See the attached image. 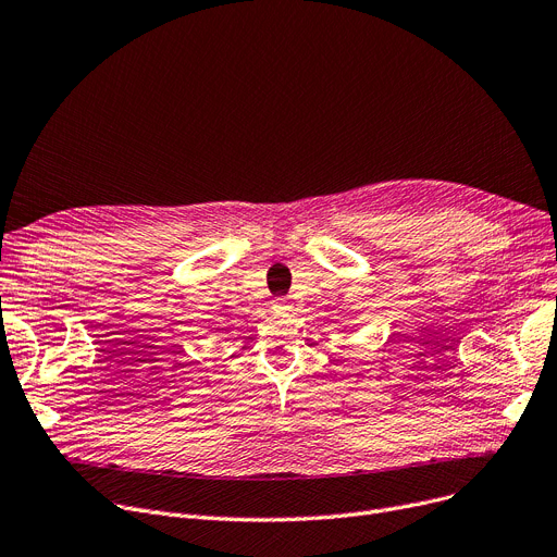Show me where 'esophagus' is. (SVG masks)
Wrapping results in <instances>:
<instances>
[{"label": "esophagus", "instance_id": "1", "mask_svg": "<svg viewBox=\"0 0 557 557\" xmlns=\"http://www.w3.org/2000/svg\"><path fill=\"white\" fill-rule=\"evenodd\" d=\"M273 309H275L277 313H284V311H290V309H294V305H290L286 298H277V300L273 302Z\"/></svg>", "mask_w": 557, "mask_h": 557}]
</instances>
